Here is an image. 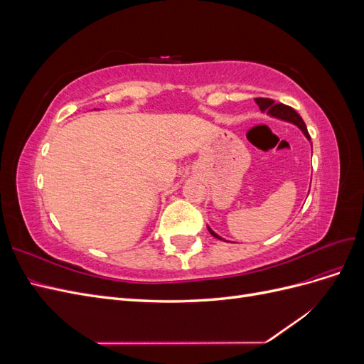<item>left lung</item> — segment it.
Here are the masks:
<instances>
[{"label": "left lung", "mask_w": 364, "mask_h": 364, "mask_svg": "<svg viewBox=\"0 0 364 364\" xmlns=\"http://www.w3.org/2000/svg\"><path fill=\"white\" fill-rule=\"evenodd\" d=\"M255 102L259 106L261 112H266L272 118H278L281 121H287V123H291V124L297 126V127L302 130V134L305 135V138L311 142V138H310V135H308V130H306V126L304 123V119L301 118L299 114L294 111L293 107H290L287 105H282V103H274V100H270V98H255ZM208 230H209V234H211L213 237L226 241L225 238H222L218 234H215L214 230L209 228V226H208Z\"/></svg>", "instance_id": "1"}]
</instances>
